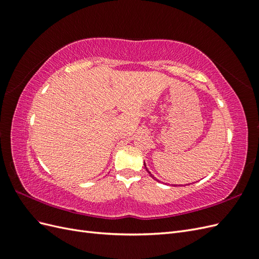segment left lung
I'll return each mask as SVG.
<instances>
[{
  "label": "left lung",
  "mask_w": 259,
  "mask_h": 259,
  "mask_svg": "<svg viewBox=\"0 0 259 259\" xmlns=\"http://www.w3.org/2000/svg\"><path fill=\"white\" fill-rule=\"evenodd\" d=\"M144 165H145V168H146V170H147V171H148V173H149V175H150V176H151V177H152V178H153L154 180H156V182H159V180H158V179H156V178H155V177H154V176H153V175H152V174L150 173V171H149V169H148V168H147V166H146V163L144 164Z\"/></svg>",
  "instance_id": "8db88e82"
}]
</instances>
